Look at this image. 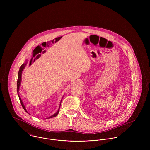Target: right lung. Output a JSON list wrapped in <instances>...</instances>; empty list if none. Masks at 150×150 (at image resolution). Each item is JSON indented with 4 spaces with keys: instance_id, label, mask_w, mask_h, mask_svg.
Instances as JSON below:
<instances>
[{
    "instance_id": "1",
    "label": "right lung",
    "mask_w": 150,
    "mask_h": 150,
    "mask_svg": "<svg viewBox=\"0 0 150 150\" xmlns=\"http://www.w3.org/2000/svg\"><path fill=\"white\" fill-rule=\"evenodd\" d=\"M26 64H27V62H26L23 63V64H22L21 66H20V70H19L18 74V80H17V92H18V97H19V99H20V103H21V104L22 106L23 107V108L24 109V110H25L26 112H27V111H26V108H25V106H24V105H23V102H22V100L21 99L20 97V95H19V94H18V92H19V89H20V86L21 82L22 72L23 70L25 69V66H26ZM61 101H62V100H61ZM60 106H61V104H60ZM59 108H60V107H59ZM59 108L58 109V111H57L56 113H55V114H53L52 115H51V116L49 117L48 118H53V117H56V116L58 114V113H59Z\"/></svg>"
}]
</instances>
